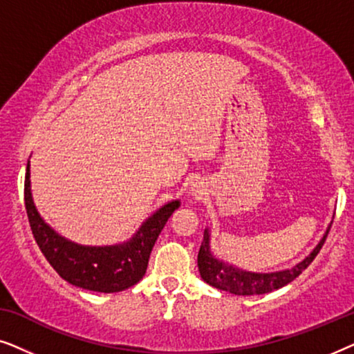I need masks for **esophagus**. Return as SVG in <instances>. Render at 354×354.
<instances>
[{
    "label": "esophagus",
    "instance_id": "obj_1",
    "mask_svg": "<svg viewBox=\"0 0 354 354\" xmlns=\"http://www.w3.org/2000/svg\"><path fill=\"white\" fill-rule=\"evenodd\" d=\"M195 193H196V195H200V192H198V190H195Z\"/></svg>",
    "mask_w": 354,
    "mask_h": 354
}]
</instances>
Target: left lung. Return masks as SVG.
Here are the masks:
<instances>
[{"label": "left lung", "mask_w": 354, "mask_h": 354, "mask_svg": "<svg viewBox=\"0 0 354 354\" xmlns=\"http://www.w3.org/2000/svg\"><path fill=\"white\" fill-rule=\"evenodd\" d=\"M330 225L319 241V245L313 250V253L308 256L306 259L295 266L292 269L280 270V272H270V274H258V272H246L234 266L225 264L212 256L209 251V230H205L203 235V241L198 251V269H200L201 279L211 287L224 290V292L241 295V297H248V295H264L274 290L282 288L285 285L292 282L313 263L319 251H321L324 241H326Z\"/></svg>", "instance_id": "1"}]
</instances>
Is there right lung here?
Returning <instances> with one entry per match:
<instances>
[{
  "label": "right lung",
  "mask_w": 354,
  "mask_h": 354,
  "mask_svg": "<svg viewBox=\"0 0 354 354\" xmlns=\"http://www.w3.org/2000/svg\"><path fill=\"white\" fill-rule=\"evenodd\" d=\"M24 200L33 239L53 269L67 282L91 292L114 293L133 287L148 268L154 241L178 201L167 203L154 212L127 243L115 246H82L62 239L45 224L33 205L30 193V166L27 164Z\"/></svg>",
  "instance_id": "1"
}]
</instances>
